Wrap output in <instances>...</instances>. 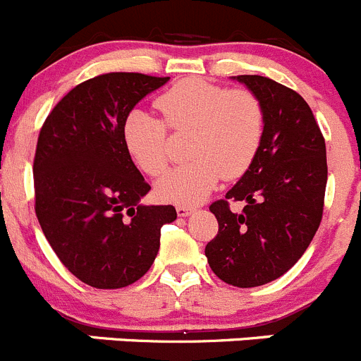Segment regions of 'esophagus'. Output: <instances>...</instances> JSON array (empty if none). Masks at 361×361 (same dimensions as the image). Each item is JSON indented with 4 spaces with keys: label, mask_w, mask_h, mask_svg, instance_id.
I'll return each mask as SVG.
<instances>
[{
    "label": "esophagus",
    "mask_w": 361,
    "mask_h": 361,
    "mask_svg": "<svg viewBox=\"0 0 361 361\" xmlns=\"http://www.w3.org/2000/svg\"><path fill=\"white\" fill-rule=\"evenodd\" d=\"M176 212L180 217H187V215H190L192 212H194V207H188V204H178Z\"/></svg>",
    "instance_id": "34e87169"
}]
</instances>
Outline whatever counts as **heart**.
Returning <instances> with one entry per match:
<instances>
[{
  "mask_svg": "<svg viewBox=\"0 0 361 361\" xmlns=\"http://www.w3.org/2000/svg\"><path fill=\"white\" fill-rule=\"evenodd\" d=\"M157 106L164 119L146 110H131L123 123V142L140 169L160 176L169 165V130L190 131V161L165 174L157 185L160 197L196 204L221 178L235 180L251 167L264 139V106L251 90L188 78L161 92Z\"/></svg>",
  "mask_w": 361,
  "mask_h": 361,
  "instance_id": "obj_1",
  "label": "heart"
}]
</instances>
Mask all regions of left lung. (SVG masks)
<instances>
[{
    "instance_id": "8db88e82",
    "label": "left lung",
    "mask_w": 361,
    "mask_h": 361,
    "mask_svg": "<svg viewBox=\"0 0 361 361\" xmlns=\"http://www.w3.org/2000/svg\"><path fill=\"white\" fill-rule=\"evenodd\" d=\"M233 80L260 99L264 139L226 200L210 204L219 231L204 255L217 278L251 288L285 274L310 245L324 210L328 164L321 128L295 90L257 74ZM230 200H244L245 210L231 212Z\"/></svg>"
}]
</instances>
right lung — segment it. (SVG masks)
<instances>
[{"label": "right lung", "instance_id": "1", "mask_svg": "<svg viewBox=\"0 0 361 361\" xmlns=\"http://www.w3.org/2000/svg\"><path fill=\"white\" fill-rule=\"evenodd\" d=\"M169 78L109 73L67 92L44 121L33 160L35 214L67 271L94 288H123L157 258L173 204L146 207L151 190L123 142V123Z\"/></svg>", "mask_w": 361, "mask_h": 361}]
</instances>
